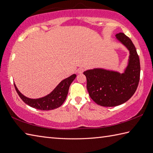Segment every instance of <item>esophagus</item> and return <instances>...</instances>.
<instances>
[{
	"instance_id": "obj_1",
	"label": "esophagus",
	"mask_w": 153,
	"mask_h": 153,
	"mask_svg": "<svg viewBox=\"0 0 153 153\" xmlns=\"http://www.w3.org/2000/svg\"><path fill=\"white\" fill-rule=\"evenodd\" d=\"M83 71H84V68H79L77 70V72L78 73V74H82V73L83 72Z\"/></svg>"
}]
</instances>
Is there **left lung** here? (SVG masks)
<instances>
[{"label": "left lung", "instance_id": "left-lung-1", "mask_svg": "<svg viewBox=\"0 0 153 153\" xmlns=\"http://www.w3.org/2000/svg\"><path fill=\"white\" fill-rule=\"evenodd\" d=\"M116 37L129 51L128 66L123 72L102 68L83 72L90 97L102 106H116L128 101L135 93L140 78V62L134 45L123 33L116 34Z\"/></svg>", "mask_w": 153, "mask_h": 153}]
</instances>
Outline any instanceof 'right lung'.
Segmentation results:
<instances>
[{"mask_svg":"<svg viewBox=\"0 0 153 153\" xmlns=\"http://www.w3.org/2000/svg\"><path fill=\"white\" fill-rule=\"evenodd\" d=\"M76 77V75L73 74L64 79L50 94L39 99L27 98L19 92L15 83L14 87L18 95L26 105L38 110H50L58 108L64 103L66 99L71 83Z\"/></svg>","mask_w":153,"mask_h":153,"instance_id":"add662e5","label":"right lung"}]
</instances>
